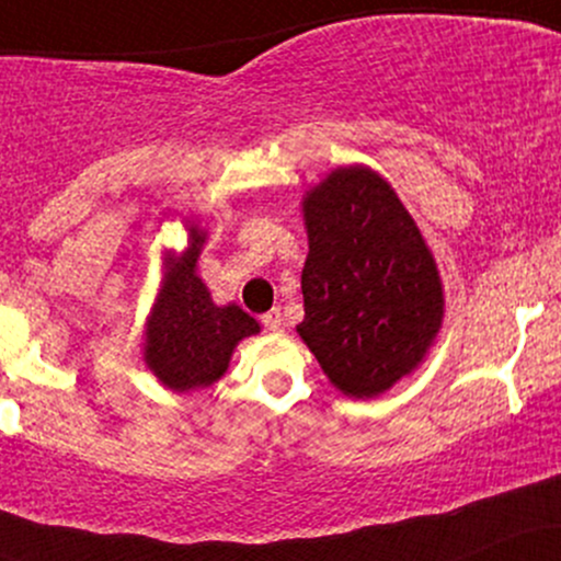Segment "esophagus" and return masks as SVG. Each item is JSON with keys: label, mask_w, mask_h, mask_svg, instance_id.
I'll use <instances>...</instances> for the list:
<instances>
[{"label": "esophagus", "mask_w": 561, "mask_h": 561, "mask_svg": "<svg viewBox=\"0 0 561 561\" xmlns=\"http://www.w3.org/2000/svg\"><path fill=\"white\" fill-rule=\"evenodd\" d=\"M261 324L266 327L268 332H282V324H285V321H282V313H279V308H274V311L263 313V317H261Z\"/></svg>", "instance_id": "1"}]
</instances>
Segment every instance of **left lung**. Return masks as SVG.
<instances>
[{"label":"left lung","instance_id":"obj_1","mask_svg":"<svg viewBox=\"0 0 561 561\" xmlns=\"http://www.w3.org/2000/svg\"><path fill=\"white\" fill-rule=\"evenodd\" d=\"M308 259L298 334L330 382L375 398L411 375L443 324V285L396 190L364 165L334 169L302 197Z\"/></svg>","mask_w":561,"mask_h":561}]
</instances>
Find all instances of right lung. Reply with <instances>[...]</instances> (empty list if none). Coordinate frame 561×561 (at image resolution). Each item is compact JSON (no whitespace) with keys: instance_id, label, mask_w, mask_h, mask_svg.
Instances as JSON below:
<instances>
[{"instance_id":"1","label":"right lung","mask_w":561,"mask_h":561,"mask_svg":"<svg viewBox=\"0 0 561 561\" xmlns=\"http://www.w3.org/2000/svg\"><path fill=\"white\" fill-rule=\"evenodd\" d=\"M205 234L190 227V248L165 255L163 287L147 319L145 362L165 388L184 392L208 388L229 369L240 340L261 330L240 306H216L197 276Z\"/></svg>"}]
</instances>
